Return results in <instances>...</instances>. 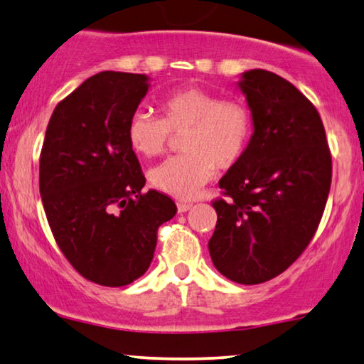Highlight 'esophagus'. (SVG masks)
Here are the masks:
<instances>
[{
  "instance_id": "esophagus-1",
  "label": "esophagus",
  "mask_w": 364,
  "mask_h": 364,
  "mask_svg": "<svg viewBox=\"0 0 364 364\" xmlns=\"http://www.w3.org/2000/svg\"><path fill=\"white\" fill-rule=\"evenodd\" d=\"M191 208H192V203L191 202H177V210L181 212V213L191 210Z\"/></svg>"
}]
</instances>
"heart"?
<instances>
[{"mask_svg":"<svg viewBox=\"0 0 364 364\" xmlns=\"http://www.w3.org/2000/svg\"><path fill=\"white\" fill-rule=\"evenodd\" d=\"M159 109L162 119L137 111L127 124V141L142 157L161 156L171 134H183L182 156L149 171V182L157 191L193 198L217 168L228 171L247 154L253 116L242 99H220L207 89L182 87L162 97Z\"/></svg>","mask_w":364,"mask_h":364,"instance_id":"1","label":"heart"}]
</instances>
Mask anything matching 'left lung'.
<instances>
[{"label":"left lung","instance_id":"8db88e82","mask_svg":"<svg viewBox=\"0 0 364 364\" xmlns=\"http://www.w3.org/2000/svg\"><path fill=\"white\" fill-rule=\"evenodd\" d=\"M253 116L247 154L220 178L227 200L212 203L213 267L257 285L285 272L315 235L331 186V156L315 106L265 69L237 82Z\"/></svg>","mask_w":364,"mask_h":364}]
</instances>
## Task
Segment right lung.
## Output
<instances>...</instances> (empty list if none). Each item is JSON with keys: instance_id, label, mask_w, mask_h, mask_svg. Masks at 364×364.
<instances>
[{"instance_id": "right-lung-1", "label": "right lung", "mask_w": 364, "mask_h": 364, "mask_svg": "<svg viewBox=\"0 0 364 364\" xmlns=\"http://www.w3.org/2000/svg\"><path fill=\"white\" fill-rule=\"evenodd\" d=\"M146 74H94L49 119L39 193L69 263L104 287H124L151 265L157 228L176 215L172 198L142 193L146 177L127 124L151 87Z\"/></svg>"}]
</instances>
